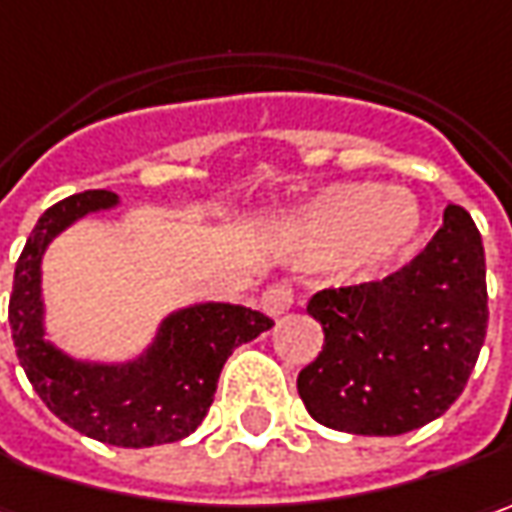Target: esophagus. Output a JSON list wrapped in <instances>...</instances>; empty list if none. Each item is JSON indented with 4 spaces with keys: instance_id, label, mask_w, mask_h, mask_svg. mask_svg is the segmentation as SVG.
Instances as JSON below:
<instances>
[{
    "instance_id": "34e87169",
    "label": "esophagus",
    "mask_w": 512,
    "mask_h": 512,
    "mask_svg": "<svg viewBox=\"0 0 512 512\" xmlns=\"http://www.w3.org/2000/svg\"><path fill=\"white\" fill-rule=\"evenodd\" d=\"M292 300H295L292 286H286V283H275V286H269V289L260 295V309H263L266 315L278 318V315H283V312L292 306Z\"/></svg>"
}]
</instances>
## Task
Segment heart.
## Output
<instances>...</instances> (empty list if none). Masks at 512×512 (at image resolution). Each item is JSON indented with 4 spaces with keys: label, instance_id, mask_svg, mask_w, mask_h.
I'll return each instance as SVG.
<instances>
[{
    "label": "heart",
    "instance_id": "b5f03b06",
    "mask_svg": "<svg viewBox=\"0 0 512 512\" xmlns=\"http://www.w3.org/2000/svg\"><path fill=\"white\" fill-rule=\"evenodd\" d=\"M424 229L415 194L384 183H344L318 194L298 217L300 243L315 257L344 255L369 275L404 255Z\"/></svg>",
    "mask_w": 512,
    "mask_h": 512
}]
</instances>
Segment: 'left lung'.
Here are the masks:
<instances>
[{"label": "left lung", "mask_w": 512, "mask_h": 512, "mask_svg": "<svg viewBox=\"0 0 512 512\" xmlns=\"http://www.w3.org/2000/svg\"><path fill=\"white\" fill-rule=\"evenodd\" d=\"M306 312L323 326L321 355L300 369L309 415L338 433L401 435L450 410L487 335V266L473 217L444 226L398 272L323 289Z\"/></svg>", "instance_id": "8db88e82"}]
</instances>
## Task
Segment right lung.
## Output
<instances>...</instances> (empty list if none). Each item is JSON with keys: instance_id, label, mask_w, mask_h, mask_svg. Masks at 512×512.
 Wrapping results in <instances>:
<instances>
[{"instance_id": "right-lung-1", "label": "right lung", "mask_w": 512, "mask_h": 512, "mask_svg": "<svg viewBox=\"0 0 512 512\" xmlns=\"http://www.w3.org/2000/svg\"><path fill=\"white\" fill-rule=\"evenodd\" d=\"M117 203L114 191H82L39 217L13 272L8 306L13 346L36 395L77 433L114 447L171 444L194 433L206 418L226 358L272 329V321L234 303H194L171 312L134 361L91 364L56 349L45 338L42 255L74 220Z\"/></svg>"}]
</instances>
